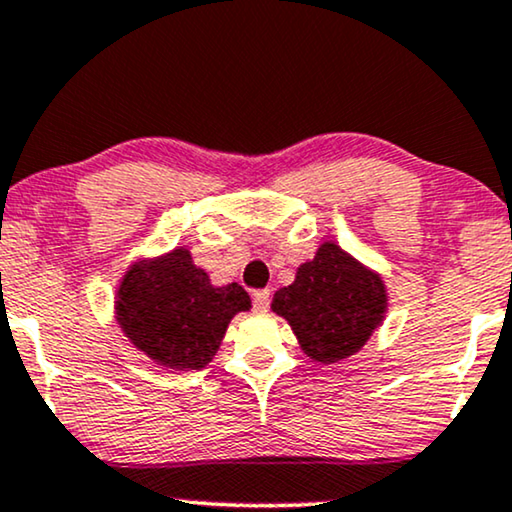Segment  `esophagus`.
Wrapping results in <instances>:
<instances>
[{
    "mask_svg": "<svg viewBox=\"0 0 512 512\" xmlns=\"http://www.w3.org/2000/svg\"><path fill=\"white\" fill-rule=\"evenodd\" d=\"M254 308L256 310H265L270 305V291L268 289H258V291H254Z\"/></svg>",
    "mask_w": 512,
    "mask_h": 512,
    "instance_id": "34e87169",
    "label": "esophagus"
}]
</instances>
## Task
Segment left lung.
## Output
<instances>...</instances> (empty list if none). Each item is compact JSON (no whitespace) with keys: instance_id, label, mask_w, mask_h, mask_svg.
<instances>
[{"instance_id":"left-lung-1","label":"left lung","mask_w":512,"mask_h":512,"mask_svg":"<svg viewBox=\"0 0 512 512\" xmlns=\"http://www.w3.org/2000/svg\"><path fill=\"white\" fill-rule=\"evenodd\" d=\"M272 310L291 324L310 360L341 362L369 341L388 308L381 277L334 242H324L296 280L272 298Z\"/></svg>"}]
</instances>
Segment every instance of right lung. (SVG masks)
I'll use <instances>...</instances> for the list:
<instances>
[{"mask_svg":"<svg viewBox=\"0 0 512 512\" xmlns=\"http://www.w3.org/2000/svg\"><path fill=\"white\" fill-rule=\"evenodd\" d=\"M251 308L240 284L214 287L188 249L131 265L117 289V322L152 362L202 369L221 348L232 317Z\"/></svg>","mask_w":512,"mask_h":512,"instance_id":"right-lung-1","label":"right lung"}]
</instances>
